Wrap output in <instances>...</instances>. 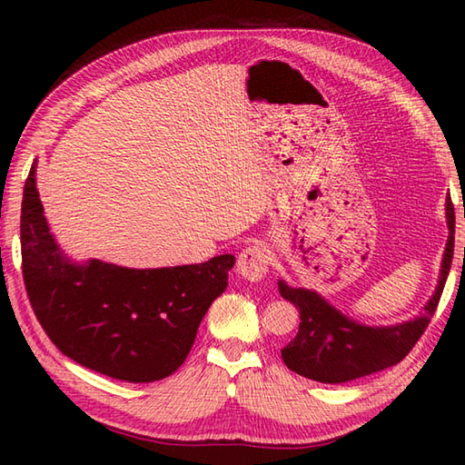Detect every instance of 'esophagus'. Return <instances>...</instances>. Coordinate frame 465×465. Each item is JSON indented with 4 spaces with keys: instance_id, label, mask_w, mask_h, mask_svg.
Segmentation results:
<instances>
[{
    "instance_id": "34e87169",
    "label": "esophagus",
    "mask_w": 465,
    "mask_h": 465,
    "mask_svg": "<svg viewBox=\"0 0 465 465\" xmlns=\"http://www.w3.org/2000/svg\"><path fill=\"white\" fill-rule=\"evenodd\" d=\"M270 265V253L260 243L245 248L238 258V273L250 282H260L265 278Z\"/></svg>"
}]
</instances>
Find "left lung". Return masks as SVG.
Instances as JSON below:
<instances>
[{
	"instance_id": "1",
	"label": "left lung",
	"mask_w": 465,
	"mask_h": 465,
	"mask_svg": "<svg viewBox=\"0 0 465 465\" xmlns=\"http://www.w3.org/2000/svg\"><path fill=\"white\" fill-rule=\"evenodd\" d=\"M446 212L450 240L443 253L440 283L433 298L423 308V313L416 320L391 325V328H365L345 318L315 292L290 288L285 282H278L282 298L298 308L302 320L295 338L282 350L283 363L308 380L343 383L390 368L406 358L436 313L451 268L453 233H456V215H453L451 202H448Z\"/></svg>"
}]
</instances>
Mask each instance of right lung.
<instances>
[{
  "instance_id": "obj_1",
  "label": "right lung",
  "mask_w": 465,
  "mask_h": 465,
  "mask_svg": "<svg viewBox=\"0 0 465 465\" xmlns=\"http://www.w3.org/2000/svg\"><path fill=\"white\" fill-rule=\"evenodd\" d=\"M19 230L25 292L47 338L84 368L122 381H157L180 368L235 263L223 253L162 270L97 260L74 265L49 233L35 165L25 180Z\"/></svg>"
}]
</instances>
